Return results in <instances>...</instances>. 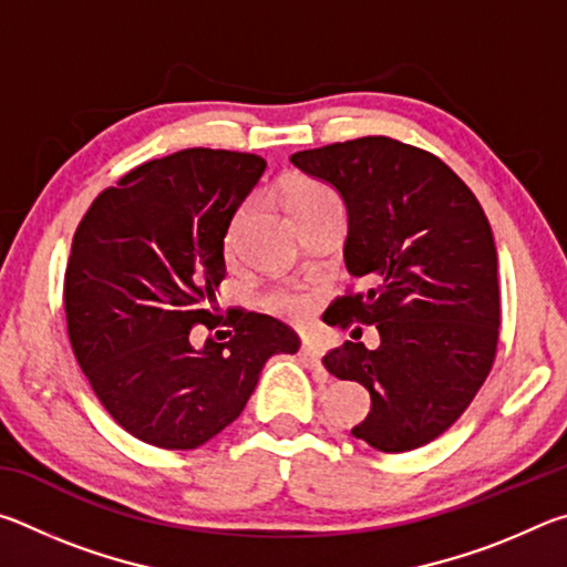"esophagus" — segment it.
Returning <instances> with one entry per match:
<instances>
[{"mask_svg":"<svg viewBox=\"0 0 567 567\" xmlns=\"http://www.w3.org/2000/svg\"><path fill=\"white\" fill-rule=\"evenodd\" d=\"M300 360L307 364V368L315 370V375H318L320 382H328V370L322 368V350L315 344L312 340H305L302 348H300Z\"/></svg>","mask_w":567,"mask_h":567,"instance_id":"34e87169","label":"esophagus"}]
</instances>
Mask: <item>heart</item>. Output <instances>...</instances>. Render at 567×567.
Segmentation results:
<instances>
[{
    "label": "heart",
    "mask_w": 567,
    "mask_h": 567,
    "mask_svg": "<svg viewBox=\"0 0 567 567\" xmlns=\"http://www.w3.org/2000/svg\"><path fill=\"white\" fill-rule=\"evenodd\" d=\"M280 192L287 203V209L290 213H300V209L310 207V205H318L322 203V199L328 197H334L332 192L322 185V182L312 179V177H305V175H290L285 177L280 182ZM245 215H247V207L237 209L233 223H229L227 227V247H233L235 237H237V229L243 227L245 223ZM267 307L275 315H282V318H290V320H297L302 318V315H307V310H310V297L302 295V292H292V290H280V292H272L270 297H267Z\"/></svg>",
    "instance_id": "1"
}]
</instances>
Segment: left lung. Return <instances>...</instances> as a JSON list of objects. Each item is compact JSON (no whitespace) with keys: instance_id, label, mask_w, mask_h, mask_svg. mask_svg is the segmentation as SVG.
Here are the masks:
<instances>
[{"instance_id":"left-lung-1","label":"left lung","mask_w":567,"mask_h":567,"mask_svg":"<svg viewBox=\"0 0 567 567\" xmlns=\"http://www.w3.org/2000/svg\"><path fill=\"white\" fill-rule=\"evenodd\" d=\"M338 189L348 209L344 265L372 285L334 302L330 324H375L380 344L324 354L334 378L370 392L352 435L408 453L463 415L493 368L501 328L497 249L473 192L443 159L390 137H360L290 157Z\"/></svg>"}]
</instances>
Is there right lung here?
I'll use <instances>...</instances> for the list:
<instances>
[{"label": "right lung", "mask_w": 567, "mask_h": 567, "mask_svg": "<svg viewBox=\"0 0 567 567\" xmlns=\"http://www.w3.org/2000/svg\"><path fill=\"white\" fill-rule=\"evenodd\" d=\"M265 167L243 152L182 150L127 172L76 227L66 332L94 395L142 443L205 445L239 417L265 362L300 350L270 315L217 307L227 227Z\"/></svg>", "instance_id": "obj_1"}]
</instances>
